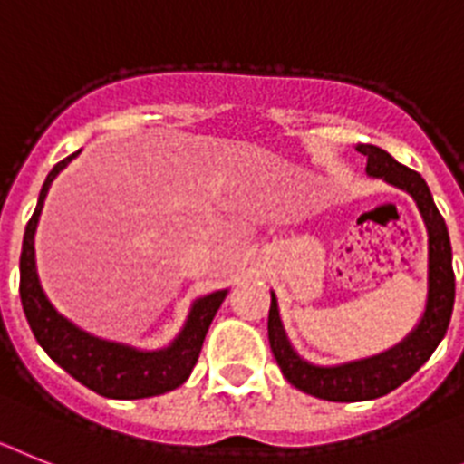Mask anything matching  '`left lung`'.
<instances>
[{
  "label": "left lung",
  "instance_id": "left-lung-1",
  "mask_svg": "<svg viewBox=\"0 0 464 464\" xmlns=\"http://www.w3.org/2000/svg\"><path fill=\"white\" fill-rule=\"evenodd\" d=\"M360 154L366 156V172L373 177H382L385 182L409 191L416 198L420 215L425 219L430 233V294L427 308L420 324L404 343L388 353L372 357V360L353 362L345 366H313L304 362L289 345L285 329L277 315V301L271 294V310H268V341L276 354L277 366L285 378L301 392L320 397L327 401H366L376 400L382 394L392 392L401 382L409 381L413 373L425 364L437 345L441 343L449 329L450 313L455 301V276L450 261V240L444 217L439 215L432 193L427 188L425 179L416 170H411L400 160H394L388 151L373 144H360Z\"/></svg>",
  "mask_w": 464,
  "mask_h": 464
}]
</instances>
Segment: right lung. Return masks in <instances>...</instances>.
<instances>
[{
	"label": "right lung",
	"mask_w": 464,
	"mask_h": 464,
	"mask_svg": "<svg viewBox=\"0 0 464 464\" xmlns=\"http://www.w3.org/2000/svg\"><path fill=\"white\" fill-rule=\"evenodd\" d=\"M76 154L63 159L48 172L42 193H39L37 209L25 227L23 252H20V301H23L30 329L55 364L63 366L72 378L102 397L144 400V397L170 392L179 388L193 372L200 348H203L205 334L227 292H215L196 301L184 332L177 336L170 348L160 353H137L128 345L100 341L58 315L39 285L37 268H34V231H37L48 187Z\"/></svg>",
	"instance_id": "1"
}]
</instances>
